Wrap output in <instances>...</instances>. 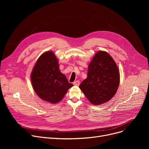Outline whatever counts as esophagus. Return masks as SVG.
<instances>
[{
    "label": "esophagus",
    "instance_id": "1",
    "mask_svg": "<svg viewBox=\"0 0 149 149\" xmlns=\"http://www.w3.org/2000/svg\"><path fill=\"white\" fill-rule=\"evenodd\" d=\"M74 85L75 86H79L80 85V81L79 80H77V81H75L74 83H73Z\"/></svg>",
    "mask_w": 149,
    "mask_h": 149
}]
</instances>
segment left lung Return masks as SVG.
Returning <instances> with one entry per match:
<instances>
[{"mask_svg": "<svg viewBox=\"0 0 149 149\" xmlns=\"http://www.w3.org/2000/svg\"><path fill=\"white\" fill-rule=\"evenodd\" d=\"M120 79L114 60L107 52L100 51L89 64L87 78L79 88L92 104H101L115 95Z\"/></svg>", "mask_w": 149, "mask_h": 149, "instance_id": "1", "label": "left lung"}]
</instances>
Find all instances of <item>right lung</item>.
<instances>
[{"label": "right lung", "instance_id": "add662e5", "mask_svg": "<svg viewBox=\"0 0 149 149\" xmlns=\"http://www.w3.org/2000/svg\"><path fill=\"white\" fill-rule=\"evenodd\" d=\"M31 80L36 94L52 104L58 103L73 86L60 72L58 60L52 51L45 52L38 58Z\"/></svg>", "mask_w": 149, "mask_h": 149}]
</instances>
